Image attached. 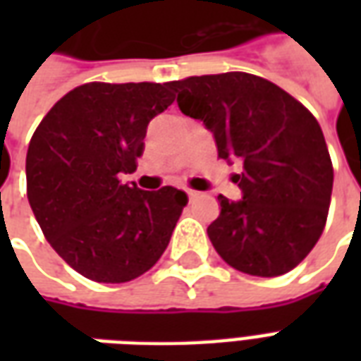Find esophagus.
Here are the masks:
<instances>
[{"label":"esophagus","mask_w":361,"mask_h":361,"mask_svg":"<svg viewBox=\"0 0 361 361\" xmlns=\"http://www.w3.org/2000/svg\"><path fill=\"white\" fill-rule=\"evenodd\" d=\"M188 197H189V201H195L197 197H199V193H197V191H191V189H189Z\"/></svg>","instance_id":"34e87169"}]
</instances>
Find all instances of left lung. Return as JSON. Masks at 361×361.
<instances>
[{
	"mask_svg": "<svg viewBox=\"0 0 361 361\" xmlns=\"http://www.w3.org/2000/svg\"><path fill=\"white\" fill-rule=\"evenodd\" d=\"M178 106L203 121L219 157L242 162L240 201L219 195L207 228L228 265L253 276H280L300 265L323 234L333 164L311 111L257 75L189 77L170 82Z\"/></svg>",
	"mask_w": 361,
	"mask_h": 361,
	"instance_id": "left-lung-1",
	"label": "left lung"
}]
</instances>
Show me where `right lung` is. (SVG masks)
Returning <instances> with one entry per match:
<instances>
[{
  "instance_id": "add662e5",
  "label": "right lung",
  "mask_w": 361,
  "mask_h": 361,
  "mask_svg": "<svg viewBox=\"0 0 361 361\" xmlns=\"http://www.w3.org/2000/svg\"><path fill=\"white\" fill-rule=\"evenodd\" d=\"M172 102L170 82H87L56 102L30 139V209L59 257L87 279L129 282L170 243L188 195L119 178L135 172L150 119Z\"/></svg>"
}]
</instances>
